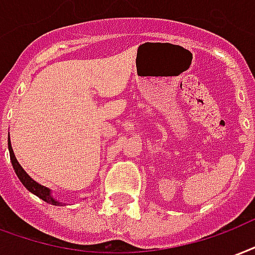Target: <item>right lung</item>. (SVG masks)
Instances as JSON below:
<instances>
[{
    "instance_id": "add662e5",
    "label": "right lung",
    "mask_w": 255,
    "mask_h": 255,
    "mask_svg": "<svg viewBox=\"0 0 255 255\" xmlns=\"http://www.w3.org/2000/svg\"><path fill=\"white\" fill-rule=\"evenodd\" d=\"M7 148H9V154H10V161H12V166L13 169H14V173L18 177V180L21 181V184L25 188H27L31 193H33L35 196H37L39 199H41L43 201H46L48 204L51 205H62V203H59L58 200H55L51 195V190L46 186L40 185V184H37L36 181L32 180L31 177L27 174V171L24 170L21 167V165L17 162L16 156H14V152H13L12 144H10V139H7Z\"/></svg>"
}]
</instances>
